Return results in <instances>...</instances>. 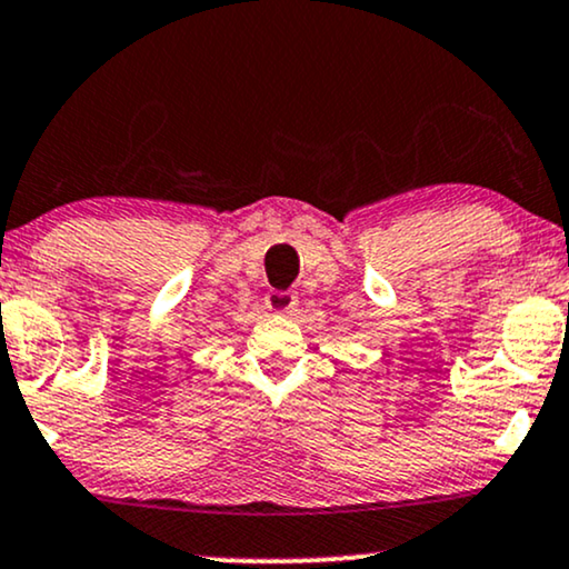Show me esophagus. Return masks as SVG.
<instances>
[{
  "label": "esophagus",
  "mask_w": 569,
  "mask_h": 569,
  "mask_svg": "<svg viewBox=\"0 0 569 569\" xmlns=\"http://www.w3.org/2000/svg\"><path fill=\"white\" fill-rule=\"evenodd\" d=\"M264 305L272 315H291L293 307H297V293H293V291H270L264 297Z\"/></svg>",
  "instance_id": "obj_1"
}]
</instances>
